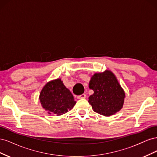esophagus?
Segmentation results:
<instances>
[{
    "instance_id": "1",
    "label": "esophagus",
    "mask_w": 157,
    "mask_h": 157,
    "mask_svg": "<svg viewBox=\"0 0 157 157\" xmlns=\"http://www.w3.org/2000/svg\"><path fill=\"white\" fill-rule=\"evenodd\" d=\"M77 98H78V99L86 98V94H81V95H80V96H77Z\"/></svg>"
}]
</instances>
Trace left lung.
Returning <instances> with one entry per match:
<instances>
[{
  "mask_svg": "<svg viewBox=\"0 0 157 157\" xmlns=\"http://www.w3.org/2000/svg\"><path fill=\"white\" fill-rule=\"evenodd\" d=\"M89 88L94 94L88 98V103L95 112L109 117L119 111L124 105L125 92L111 71L92 75L89 82Z\"/></svg>",
  "mask_w": 157,
  "mask_h": 157,
  "instance_id": "8db88e82",
  "label": "left lung"
}]
</instances>
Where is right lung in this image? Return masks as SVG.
I'll list each match as a JSON object with an SVG mask.
<instances>
[{"instance_id": "1", "label": "right lung", "mask_w": 157, "mask_h": 157, "mask_svg": "<svg viewBox=\"0 0 157 157\" xmlns=\"http://www.w3.org/2000/svg\"><path fill=\"white\" fill-rule=\"evenodd\" d=\"M41 106L50 115H62L76 104L73 94L66 88L61 78L47 82L40 93Z\"/></svg>"}]
</instances>
